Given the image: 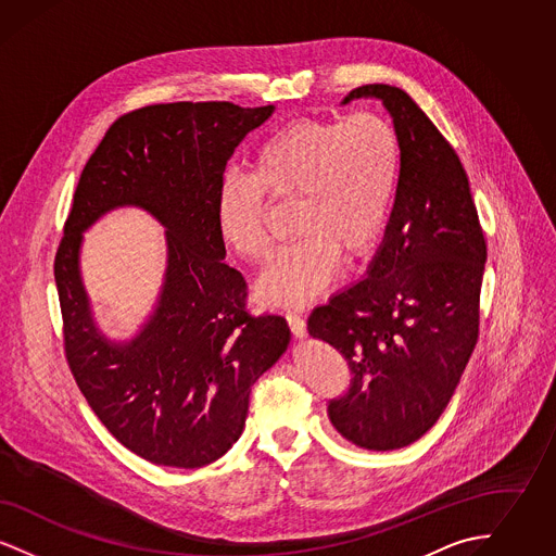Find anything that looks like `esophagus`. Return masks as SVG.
I'll list each match as a JSON object with an SVG mask.
<instances>
[{
  "instance_id": "1",
  "label": "esophagus",
  "mask_w": 556,
  "mask_h": 556,
  "mask_svg": "<svg viewBox=\"0 0 556 556\" xmlns=\"http://www.w3.org/2000/svg\"><path fill=\"white\" fill-rule=\"evenodd\" d=\"M288 323H290L291 333L298 338V340H304L306 338V320L295 315V313H288Z\"/></svg>"
}]
</instances>
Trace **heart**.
<instances>
[{"instance_id":"b5f03b06","label":"heart","mask_w":556,"mask_h":556,"mask_svg":"<svg viewBox=\"0 0 556 556\" xmlns=\"http://www.w3.org/2000/svg\"><path fill=\"white\" fill-rule=\"evenodd\" d=\"M400 154L397 131L381 114L300 118L256 146L248 175L223 179L218 236L250 265L273 254L268 200L293 202L300 239L261 281L268 304L300 306L336 279L342 261L354 265L369 254L394 204Z\"/></svg>"}]
</instances>
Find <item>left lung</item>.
<instances>
[{
	"mask_svg": "<svg viewBox=\"0 0 556 556\" xmlns=\"http://www.w3.org/2000/svg\"><path fill=\"white\" fill-rule=\"evenodd\" d=\"M400 137L396 198L363 279L308 318V333L342 352L352 381L329 419L361 448L417 442L448 406L479 331L485 241L467 173L444 135L392 85H363Z\"/></svg>",
	"mask_w": 556,
	"mask_h": 556,
	"instance_id": "1",
	"label": "left lung"
}]
</instances>
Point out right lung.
Listing matches in <instances>:
<instances>
[{"label": "right lung", "instance_id": "1", "mask_svg": "<svg viewBox=\"0 0 556 556\" xmlns=\"http://www.w3.org/2000/svg\"><path fill=\"white\" fill-rule=\"evenodd\" d=\"M275 106L156 104L121 116L87 160L55 254L64 345L77 386L137 456L195 469L241 435L252 386L288 350V320L250 315L245 281L225 263L216 193L227 160ZM118 207L165 227L167 268L153 313L127 341L92 317L79 275L81 233Z\"/></svg>", "mask_w": 556, "mask_h": 556}]
</instances>
